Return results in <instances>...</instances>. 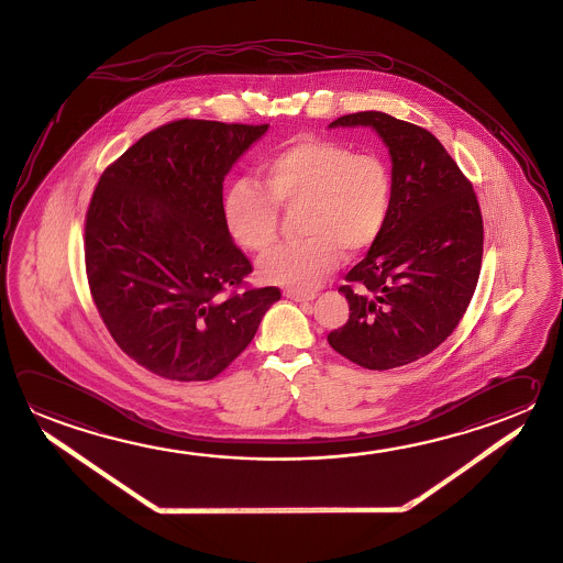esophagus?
Here are the masks:
<instances>
[{
    "mask_svg": "<svg viewBox=\"0 0 563 563\" xmlns=\"http://www.w3.org/2000/svg\"><path fill=\"white\" fill-rule=\"evenodd\" d=\"M284 296L287 297V299H294V301H299V303H306V301H311L313 299V294H299V291H289V289H286L284 291Z\"/></svg>",
    "mask_w": 563,
    "mask_h": 563,
    "instance_id": "esophagus-1",
    "label": "esophagus"
}]
</instances>
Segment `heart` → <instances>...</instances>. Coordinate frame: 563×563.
Returning <instances> with one entry per match:
<instances>
[{"label": "heart", "instance_id": "1", "mask_svg": "<svg viewBox=\"0 0 563 563\" xmlns=\"http://www.w3.org/2000/svg\"><path fill=\"white\" fill-rule=\"evenodd\" d=\"M260 173L266 188L235 183L224 214L238 244L264 252L276 242L279 206L301 208L303 240L277 245L257 264V276L272 286L316 289L338 267L341 250H367L389 220L393 174L380 154L306 134L266 158Z\"/></svg>", "mask_w": 563, "mask_h": 563}]
</instances>
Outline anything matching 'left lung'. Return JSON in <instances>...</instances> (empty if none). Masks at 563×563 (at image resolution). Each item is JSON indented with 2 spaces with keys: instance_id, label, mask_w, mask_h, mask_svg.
I'll return each mask as SVG.
<instances>
[{
  "instance_id": "left-lung-1",
  "label": "left lung",
  "mask_w": 563,
  "mask_h": 563,
  "mask_svg": "<svg viewBox=\"0 0 563 563\" xmlns=\"http://www.w3.org/2000/svg\"><path fill=\"white\" fill-rule=\"evenodd\" d=\"M329 126L375 129L393 163L389 220L339 287L349 319L329 333V345L358 367H402L439 347L466 313L481 276V206L427 129L378 111Z\"/></svg>"
}]
</instances>
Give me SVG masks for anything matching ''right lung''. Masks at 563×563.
I'll list each match as a JSON object with an SVG mask.
<instances>
[{
  "instance_id": "1",
  "label": "right lung",
  "mask_w": 563,
  "mask_h": 563,
  "mask_svg": "<svg viewBox=\"0 0 563 563\" xmlns=\"http://www.w3.org/2000/svg\"><path fill=\"white\" fill-rule=\"evenodd\" d=\"M269 124L180 119L104 168L85 216V267L104 328L168 380H210L256 335L277 287L225 224L224 176Z\"/></svg>"
}]
</instances>
